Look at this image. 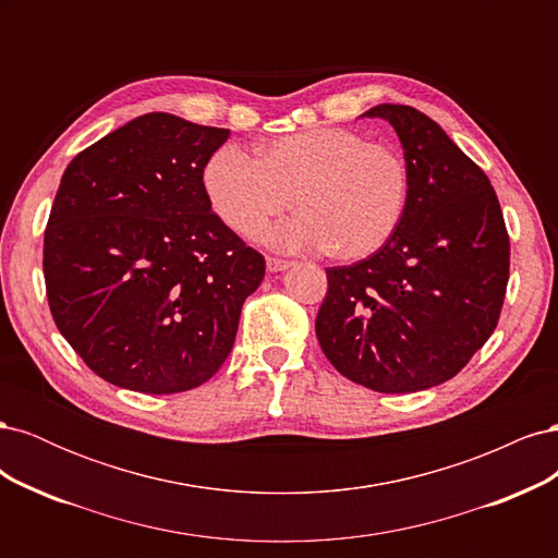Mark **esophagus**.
Masks as SVG:
<instances>
[{"label": "esophagus", "mask_w": 558, "mask_h": 558, "mask_svg": "<svg viewBox=\"0 0 558 558\" xmlns=\"http://www.w3.org/2000/svg\"><path fill=\"white\" fill-rule=\"evenodd\" d=\"M265 263H267V269H269V272H283V269H289V267L293 265L291 260L275 258V256H269Z\"/></svg>", "instance_id": "34e87169"}]
</instances>
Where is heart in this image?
I'll use <instances>...</instances> for the list:
<instances>
[{
	"label": "heart",
	"mask_w": 558,
	"mask_h": 558,
	"mask_svg": "<svg viewBox=\"0 0 558 558\" xmlns=\"http://www.w3.org/2000/svg\"><path fill=\"white\" fill-rule=\"evenodd\" d=\"M205 191L240 238H258L291 205V221L269 232L281 248H326L361 260L398 230L410 195L400 150L349 128H310L258 146L256 160L226 144L205 165Z\"/></svg>",
	"instance_id": "obj_1"
}]
</instances>
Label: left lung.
<instances>
[{"label": "left lung", "mask_w": 558, "mask_h": 558, "mask_svg": "<svg viewBox=\"0 0 558 558\" xmlns=\"http://www.w3.org/2000/svg\"><path fill=\"white\" fill-rule=\"evenodd\" d=\"M410 172L402 221L379 251L328 267L316 337L347 379L414 393L459 375L498 326L510 238L492 181L433 118L377 105Z\"/></svg>", "instance_id": "left-lung-1"}]
</instances>
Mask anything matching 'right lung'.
<instances>
[{"label":"right lung","instance_id":"add662e5","mask_svg":"<svg viewBox=\"0 0 558 558\" xmlns=\"http://www.w3.org/2000/svg\"><path fill=\"white\" fill-rule=\"evenodd\" d=\"M230 130L144 113L66 165L44 232L58 330L95 375L165 396L223 365L265 258L211 211L205 165Z\"/></svg>","mask_w":558,"mask_h":558}]
</instances>
